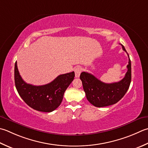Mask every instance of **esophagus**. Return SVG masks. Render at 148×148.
<instances>
[{
	"mask_svg": "<svg viewBox=\"0 0 148 148\" xmlns=\"http://www.w3.org/2000/svg\"><path fill=\"white\" fill-rule=\"evenodd\" d=\"M74 72H75V76H76V77H79L80 76V74L82 73V68L81 67V66H77V67L75 69Z\"/></svg>",
	"mask_w": 148,
	"mask_h": 148,
	"instance_id": "esophagus-1",
	"label": "esophagus"
}]
</instances>
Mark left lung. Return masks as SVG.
Here are the masks:
<instances>
[{"instance_id": "1", "label": "left lung", "mask_w": 148, "mask_h": 148, "mask_svg": "<svg viewBox=\"0 0 148 148\" xmlns=\"http://www.w3.org/2000/svg\"><path fill=\"white\" fill-rule=\"evenodd\" d=\"M123 50L126 52L123 45ZM128 65H127L128 71L125 76L119 82L105 83L101 82L88 72H83L80 74L84 91L85 92L86 99L92 105L96 107H104L117 103L120 101L129 88L132 79L131 61L129 54Z\"/></svg>"}]
</instances>
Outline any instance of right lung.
<instances>
[{"label": "right lung", "instance_id": "right-lung-1", "mask_svg": "<svg viewBox=\"0 0 148 148\" xmlns=\"http://www.w3.org/2000/svg\"><path fill=\"white\" fill-rule=\"evenodd\" d=\"M74 76V72L61 74L51 83L35 86L22 79L16 62L14 64V83L17 92L29 106L40 112H51L60 105L66 89Z\"/></svg>", "mask_w": 148, "mask_h": 148}]
</instances>
